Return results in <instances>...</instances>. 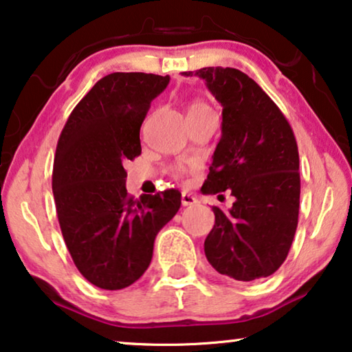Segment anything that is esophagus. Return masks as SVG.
Listing matches in <instances>:
<instances>
[{"label":"esophagus","instance_id":"34e87169","mask_svg":"<svg viewBox=\"0 0 352 352\" xmlns=\"http://www.w3.org/2000/svg\"><path fill=\"white\" fill-rule=\"evenodd\" d=\"M181 204H182V206L195 205L197 204V199H195L194 195H190V194H182L181 195Z\"/></svg>","mask_w":352,"mask_h":352}]
</instances>
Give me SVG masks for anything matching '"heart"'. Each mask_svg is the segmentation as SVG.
Instances as JSON below:
<instances>
[{"label":"heart","instance_id":"obj_1","mask_svg":"<svg viewBox=\"0 0 352 352\" xmlns=\"http://www.w3.org/2000/svg\"><path fill=\"white\" fill-rule=\"evenodd\" d=\"M204 109H210V107L205 102H200V100H199V102L192 104L189 110H204ZM175 175L177 177H184V176L189 175V170H187V168H184V166H177L175 170Z\"/></svg>","mask_w":352,"mask_h":352}]
</instances>
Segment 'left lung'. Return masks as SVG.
Masks as SVG:
<instances>
[{"label": "left lung", "instance_id": "left-lung-1", "mask_svg": "<svg viewBox=\"0 0 352 352\" xmlns=\"http://www.w3.org/2000/svg\"><path fill=\"white\" fill-rule=\"evenodd\" d=\"M206 81L223 105V134L204 194L230 189L232 208L213 206L205 240L208 263L223 276L269 277L290 252L300 213V155L293 129L256 81L230 67L184 72ZM221 197V195H219Z\"/></svg>", "mask_w": 352, "mask_h": 352}]
</instances>
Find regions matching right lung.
Masks as SVG:
<instances>
[{"instance_id":"right-lung-1","label":"right lung","mask_w":352,"mask_h":352,"mask_svg":"<svg viewBox=\"0 0 352 352\" xmlns=\"http://www.w3.org/2000/svg\"><path fill=\"white\" fill-rule=\"evenodd\" d=\"M170 76L115 72L76 104L62 129L52 170L57 219L75 266L104 290L146 272L153 242L181 206L175 189L134 200L124 162L141 155L139 131Z\"/></svg>"}]
</instances>
